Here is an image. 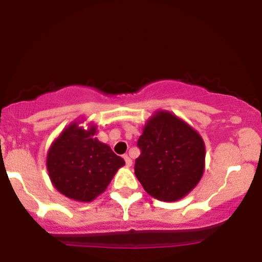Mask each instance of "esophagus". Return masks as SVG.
I'll use <instances>...</instances> for the list:
<instances>
[{
  "label": "esophagus",
  "mask_w": 262,
  "mask_h": 262,
  "mask_svg": "<svg viewBox=\"0 0 262 262\" xmlns=\"http://www.w3.org/2000/svg\"><path fill=\"white\" fill-rule=\"evenodd\" d=\"M123 158H124V160H125V165H127L128 167H130L132 166V159L129 158L128 155H124Z\"/></svg>",
  "instance_id": "obj_1"
}]
</instances>
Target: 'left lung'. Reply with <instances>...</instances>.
Segmentation results:
<instances>
[{
    "label": "left lung",
    "mask_w": 262,
    "mask_h": 262,
    "mask_svg": "<svg viewBox=\"0 0 262 262\" xmlns=\"http://www.w3.org/2000/svg\"><path fill=\"white\" fill-rule=\"evenodd\" d=\"M135 176L151 197L175 202L187 196L204 172L206 146L197 130L169 111H156L138 140Z\"/></svg>",
    "instance_id": "8db88e82"
}]
</instances>
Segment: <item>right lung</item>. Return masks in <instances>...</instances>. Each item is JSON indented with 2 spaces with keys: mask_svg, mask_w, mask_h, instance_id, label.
I'll list each match as a JSON object with an SVG mask.
<instances>
[{
  "mask_svg": "<svg viewBox=\"0 0 262 262\" xmlns=\"http://www.w3.org/2000/svg\"><path fill=\"white\" fill-rule=\"evenodd\" d=\"M75 121L53 141L47 154L50 181L61 194L79 202H92L106 191L124 160L95 137L97 125L81 127Z\"/></svg>",
  "mask_w": 262,
  "mask_h": 262,
  "instance_id": "1",
  "label": "right lung"
}]
</instances>
